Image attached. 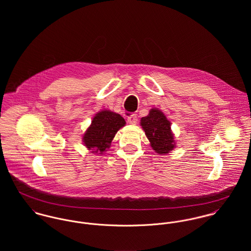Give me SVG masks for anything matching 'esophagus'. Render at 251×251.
<instances>
[{
    "label": "esophagus",
    "mask_w": 251,
    "mask_h": 251,
    "mask_svg": "<svg viewBox=\"0 0 251 251\" xmlns=\"http://www.w3.org/2000/svg\"><path fill=\"white\" fill-rule=\"evenodd\" d=\"M138 121V118H137V115H130L127 117V123L128 124H131V125H135Z\"/></svg>",
    "instance_id": "1"
}]
</instances>
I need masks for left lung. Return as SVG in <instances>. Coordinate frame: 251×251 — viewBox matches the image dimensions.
Returning a JSON list of instances; mask_svg holds the SVG:
<instances>
[{"label":"left lung","mask_w":251,"mask_h":251,"mask_svg":"<svg viewBox=\"0 0 251 251\" xmlns=\"http://www.w3.org/2000/svg\"><path fill=\"white\" fill-rule=\"evenodd\" d=\"M141 126L151 147L157 153L164 154L175 148L171 123L161 111L155 108L151 109L149 115L141 119Z\"/></svg>","instance_id":"1"}]
</instances>
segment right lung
<instances>
[{"instance_id": "add662e5", "label": "right lung", "mask_w": 251, "mask_h": 251, "mask_svg": "<svg viewBox=\"0 0 251 251\" xmlns=\"http://www.w3.org/2000/svg\"><path fill=\"white\" fill-rule=\"evenodd\" d=\"M126 125L125 119L114 112L104 110L98 113L83 136L85 146L93 152L102 153L110 147L117 131Z\"/></svg>"}]
</instances>
